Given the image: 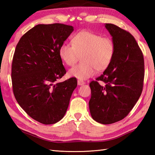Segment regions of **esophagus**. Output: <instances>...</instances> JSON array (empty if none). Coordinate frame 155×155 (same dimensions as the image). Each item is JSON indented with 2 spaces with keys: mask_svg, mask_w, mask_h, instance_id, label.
Listing matches in <instances>:
<instances>
[{
  "mask_svg": "<svg viewBox=\"0 0 155 155\" xmlns=\"http://www.w3.org/2000/svg\"><path fill=\"white\" fill-rule=\"evenodd\" d=\"M77 83H78V85H84V84H85V83L83 81L78 80V81H77Z\"/></svg>",
  "mask_w": 155,
  "mask_h": 155,
  "instance_id": "1",
  "label": "esophagus"
}]
</instances>
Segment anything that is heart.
I'll list each match as a JSON object with an SVG mask.
<instances>
[{"label": "heart", "mask_w": 155, "mask_h": 155, "mask_svg": "<svg viewBox=\"0 0 155 155\" xmlns=\"http://www.w3.org/2000/svg\"><path fill=\"white\" fill-rule=\"evenodd\" d=\"M71 44H63L59 47L60 58L67 65L75 64L82 55V63L68 71L70 77L85 80L97 72L107 70L113 61L115 46L110 37H103L90 31L83 30L75 33Z\"/></svg>", "instance_id": "heart-1"}]
</instances>
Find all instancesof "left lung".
<instances>
[{
    "mask_svg": "<svg viewBox=\"0 0 155 155\" xmlns=\"http://www.w3.org/2000/svg\"><path fill=\"white\" fill-rule=\"evenodd\" d=\"M105 27L115 46L113 61L103 74L90 83L89 102L92 118L109 124L127 116L142 92L143 56L131 34L113 24Z\"/></svg>",
    "mask_w": 155,
    "mask_h": 155,
    "instance_id": "1",
    "label": "left lung"
}]
</instances>
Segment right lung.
Listing matches in <instances>:
<instances>
[{
    "instance_id": "1",
    "label": "right lung",
    "mask_w": 155,
    "mask_h": 155,
    "mask_svg": "<svg viewBox=\"0 0 155 155\" xmlns=\"http://www.w3.org/2000/svg\"><path fill=\"white\" fill-rule=\"evenodd\" d=\"M72 26L54 23L38 25L22 36L15 47L12 65L14 96L33 120L54 124L66 112L77 86L75 78L57 83L65 73L59 54Z\"/></svg>"
}]
</instances>
